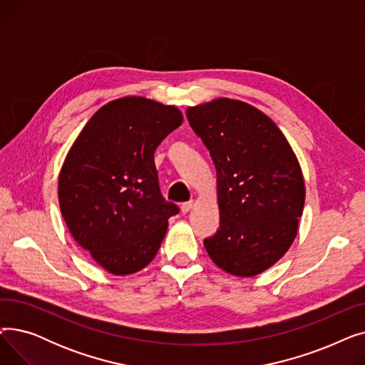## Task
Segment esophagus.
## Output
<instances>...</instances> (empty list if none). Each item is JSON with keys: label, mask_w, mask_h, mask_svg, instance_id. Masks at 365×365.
<instances>
[{"label": "esophagus", "mask_w": 365, "mask_h": 365, "mask_svg": "<svg viewBox=\"0 0 365 365\" xmlns=\"http://www.w3.org/2000/svg\"><path fill=\"white\" fill-rule=\"evenodd\" d=\"M192 205H194V204H192V201H187V202H183V204L180 205V210H182V213H183V215L189 213V210H190V208H192Z\"/></svg>", "instance_id": "esophagus-1"}]
</instances>
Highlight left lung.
<instances>
[{"instance_id": "left-lung-1", "label": "left lung", "mask_w": 365, "mask_h": 365, "mask_svg": "<svg viewBox=\"0 0 365 365\" xmlns=\"http://www.w3.org/2000/svg\"><path fill=\"white\" fill-rule=\"evenodd\" d=\"M186 117L217 173L220 226L205 250L223 271L255 277L294 241L304 205L299 161L275 123L248 103L217 99Z\"/></svg>"}]
</instances>
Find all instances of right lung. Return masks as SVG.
<instances>
[{
    "label": "right lung",
    "mask_w": 365,
    "mask_h": 365,
    "mask_svg": "<svg viewBox=\"0 0 365 365\" xmlns=\"http://www.w3.org/2000/svg\"><path fill=\"white\" fill-rule=\"evenodd\" d=\"M182 121L175 106L123 98L96 112L68 152L62 216L75 241L113 275L150 263L179 213L161 194L153 153Z\"/></svg>",
    "instance_id": "1"
}]
</instances>
